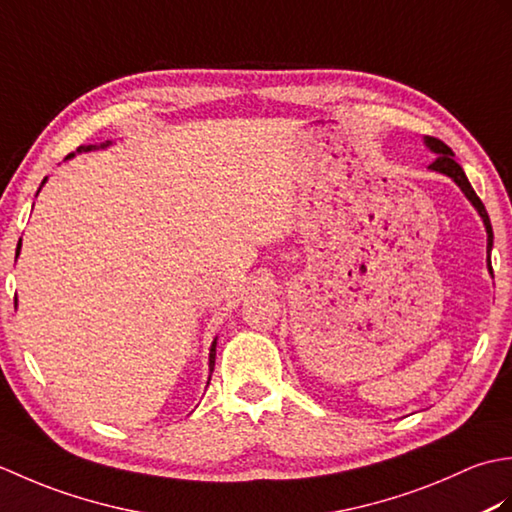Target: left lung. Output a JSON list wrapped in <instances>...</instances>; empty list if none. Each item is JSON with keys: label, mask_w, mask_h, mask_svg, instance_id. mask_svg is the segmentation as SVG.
I'll use <instances>...</instances> for the list:
<instances>
[{"label": "left lung", "mask_w": 512, "mask_h": 512, "mask_svg": "<svg viewBox=\"0 0 512 512\" xmlns=\"http://www.w3.org/2000/svg\"><path fill=\"white\" fill-rule=\"evenodd\" d=\"M424 145H427V149L429 151H433V154H436L438 158L431 162L429 165V169L431 171H436V173H442V176H449L455 184H458V187L462 189V193L466 195V200H469L473 206H475V211L480 213V217H482V222H484V228H486V253H488V273L493 275V266H491V250H493V226H491V220H488V213H486V209H484V204H482V200L477 198V193L473 191V187H471V182H469V178H466V173L462 171V167L458 165V162H455L453 158H455V154L451 151V147H447L442 143V140H438V138H431V136H424Z\"/></svg>", "instance_id": "obj_1"}]
</instances>
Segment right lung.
I'll list each match as a JSON object with an SVG mask.
<instances>
[{"instance_id": "add662e5", "label": "right lung", "mask_w": 512, "mask_h": 512, "mask_svg": "<svg viewBox=\"0 0 512 512\" xmlns=\"http://www.w3.org/2000/svg\"><path fill=\"white\" fill-rule=\"evenodd\" d=\"M112 145V140H105V143H101V145H83V147H79L76 151H94V149H105V147H110ZM70 158H74V154H70V156H65V160H70ZM46 180L48 178H43V182H41V187L43 184H46ZM41 187H39V191H41ZM37 191V193H39ZM17 255H19V248H17ZM17 306V303H15ZM215 345H217V339H213V343H211V350H209V380H211V372H213V367H215Z\"/></svg>"}]
</instances>
